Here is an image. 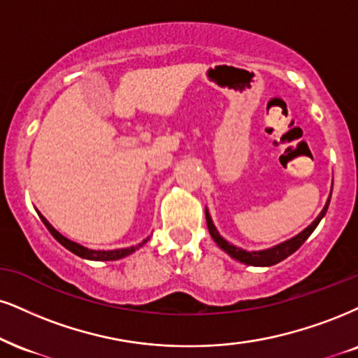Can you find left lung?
I'll return each mask as SVG.
<instances>
[{"mask_svg":"<svg viewBox=\"0 0 358 358\" xmlns=\"http://www.w3.org/2000/svg\"><path fill=\"white\" fill-rule=\"evenodd\" d=\"M330 197H332V194L329 196L327 202H325L324 209L320 210V214L317 215L314 222L310 224V226H307L303 229L302 232H299L297 236L290 237V239H287L284 242H280V244L273 245V247H268V249H262V250H245V249H241V247L231 244V242H227L224 239L222 236H220L217 229H215L213 219H210V214L209 210L206 209V220H207V229H209V234L210 237H213L215 244H217L220 249L224 250V252L231 255L232 259L239 260V262L245 264V266H255V267H271V266H275V264L282 262V260L289 257V255H292L295 250L301 247L303 242L308 239V236H310L312 232L315 231V227L319 226V222L322 219H324L325 213H327L329 209V204H330Z\"/></svg>","mask_w":358,"mask_h":358,"instance_id":"left-lung-1","label":"left lung"}]
</instances>
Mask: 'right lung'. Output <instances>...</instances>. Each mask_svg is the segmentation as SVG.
<instances>
[{
	"instance_id": "right-lung-1",
	"label": "right lung",
	"mask_w": 358,
	"mask_h": 358,
	"mask_svg": "<svg viewBox=\"0 0 358 358\" xmlns=\"http://www.w3.org/2000/svg\"><path fill=\"white\" fill-rule=\"evenodd\" d=\"M38 214H39V213H38ZM39 217H41L44 226L48 227V231L51 232V236L55 237V239H56L57 242H59L61 245L66 247V249H68V250H71V252L76 254L78 257L87 259V260H119V259H122V257H127V255L132 254V252H136V250H138L139 247H143V245L145 244V242L149 241V237H148V239H144L143 242H141V244L132 245V247H126V249H114V250H94V249H87V247L78 244V242L68 239V237H64L63 234L57 232L56 229L52 227L51 224H50V220H48L46 217H43L41 214H39Z\"/></svg>"
}]
</instances>
